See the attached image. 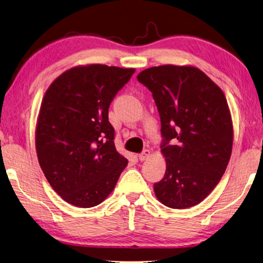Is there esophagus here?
Returning a JSON list of instances; mask_svg holds the SVG:
<instances>
[{"mask_svg":"<svg viewBox=\"0 0 263 263\" xmlns=\"http://www.w3.org/2000/svg\"><path fill=\"white\" fill-rule=\"evenodd\" d=\"M150 153H151L150 150H144L142 153H140V155H138V159H140L141 161L147 159V158L150 157Z\"/></svg>","mask_w":263,"mask_h":263,"instance_id":"34e87169","label":"esophagus"}]
</instances>
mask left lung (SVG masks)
Masks as SVG:
<instances>
[{
    "label": "left lung",
    "instance_id": "obj_1",
    "mask_svg": "<svg viewBox=\"0 0 263 263\" xmlns=\"http://www.w3.org/2000/svg\"><path fill=\"white\" fill-rule=\"evenodd\" d=\"M138 82L152 92L160 116L166 173L153 184L161 204H199L220 182L230 160L232 121L223 91L193 66L146 68Z\"/></svg>",
    "mask_w": 263,
    "mask_h": 263
}]
</instances>
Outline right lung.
Instances as JSON below:
<instances>
[{
  "instance_id": "add662e5",
  "label": "right lung",
  "mask_w": 263,
  "mask_h": 263,
  "mask_svg": "<svg viewBox=\"0 0 263 263\" xmlns=\"http://www.w3.org/2000/svg\"><path fill=\"white\" fill-rule=\"evenodd\" d=\"M134 72L100 64L77 66L46 91L35 132L37 159L52 189L68 204H101L127 166L115 145L108 107Z\"/></svg>"
}]
</instances>
